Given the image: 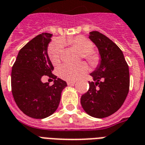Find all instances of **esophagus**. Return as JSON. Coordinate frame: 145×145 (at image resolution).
Here are the masks:
<instances>
[{"label": "esophagus", "mask_w": 145, "mask_h": 145, "mask_svg": "<svg viewBox=\"0 0 145 145\" xmlns=\"http://www.w3.org/2000/svg\"><path fill=\"white\" fill-rule=\"evenodd\" d=\"M67 85H74L75 84V81H67Z\"/></svg>", "instance_id": "1"}]
</instances>
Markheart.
<instances>
[{
  "instance_id": "b5f03b06",
  "label": "heart",
  "mask_w": 145,
  "mask_h": 145,
  "mask_svg": "<svg viewBox=\"0 0 145 145\" xmlns=\"http://www.w3.org/2000/svg\"><path fill=\"white\" fill-rule=\"evenodd\" d=\"M67 44L81 52V57L86 60L91 66L99 63V54L92 50L94 44L91 40L84 36H78L67 40L61 39L51 44L48 48V57L53 65L57 66L61 60L63 45ZM88 71V66L84 63L75 65L63 64L57 70V73L61 78L65 81H75Z\"/></svg>"
}]
</instances>
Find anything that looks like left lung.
<instances>
[{"label":"left lung","mask_w":145,"mask_h":145,"mask_svg":"<svg viewBox=\"0 0 145 145\" xmlns=\"http://www.w3.org/2000/svg\"><path fill=\"white\" fill-rule=\"evenodd\" d=\"M101 55V64L91 76L88 91L81 97V106L90 116L104 118L115 113L129 91L128 65L115 43L98 31L90 32Z\"/></svg>","instance_id":"8db88e82"}]
</instances>
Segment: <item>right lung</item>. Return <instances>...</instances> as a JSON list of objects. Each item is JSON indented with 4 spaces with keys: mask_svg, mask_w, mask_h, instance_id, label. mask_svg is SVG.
<instances>
[{
    "mask_svg": "<svg viewBox=\"0 0 145 145\" xmlns=\"http://www.w3.org/2000/svg\"><path fill=\"white\" fill-rule=\"evenodd\" d=\"M53 34L42 33L21 48L11 71V91L16 104L24 114L42 119L54 113L61 101L64 81L52 74L54 67L48 55V44ZM48 76L54 84L43 83Z\"/></svg>",
    "mask_w": 145,
    "mask_h": 145,
    "instance_id": "1",
    "label": "right lung"
}]
</instances>
